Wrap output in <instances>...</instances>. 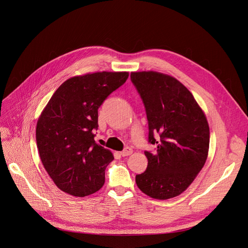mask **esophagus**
<instances>
[{
	"label": "esophagus",
	"instance_id": "34e87169",
	"mask_svg": "<svg viewBox=\"0 0 248 248\" xmlns=\"http://www.w3.org/2000/svg\"><path fill=\"white\" fill-rule=\"evenodd\" d=\"M133 154V150L131 148H125L123 152H121V155H123V157H127V155H132Z\"/></svg>",
	"mask_w": 248,
	"mask_h": 248
}]
</instances>
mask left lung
<instances>
[{
	"mask_svg": "<svg viewBox=\"0 0 248 248\" xmlns=\"http://www.w3.org/2000/svg\"><path fill=\"white\" fill-rule=\"evenodd\" d=\"M131 79L146 108L149 142L157 144L155 152H145L147 170L136 176V183L154 199L174 198L205 165L210 140L207 119L188 88L173 76L141 71L132 72Z\"/></svg>",
	"mask_w": 248,
	"mask_h": 248,
	"instance_id": "8db88e82",
	"label": "left lung"
}]
</instances>
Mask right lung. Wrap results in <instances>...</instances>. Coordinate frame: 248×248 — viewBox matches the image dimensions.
Here are the masks:
<instances>
[{
	"label": "right lung",
	"mask_w": 248,
	"mask_h": 248,
	"mask_svg": "<svg viewBox=\"0 0 248 248\" xmlns=\"http://www.w3.org/2000/svg\"><path fill=\"white\" fill-rule=\"evenodd\" d=\"M127 77L128 72L108 71L71 77L57 88L39 116V155L61 191L85 197L103 186L113 155L94 140L98 108Z\"/></svg>",
	"instance_id": "add662e5"
}]
</instances>
